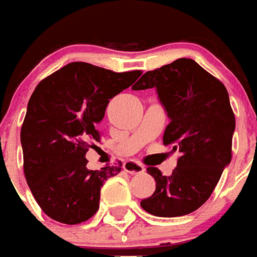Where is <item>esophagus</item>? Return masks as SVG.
Instances as JSON below:
<instances>
[{
  "label": "esophagus",
  "mask_w": 257,
  "mask_h": 257,
  "mask_svg": "<svg viewBox=\"0 0 257 257\" xmlns=\"http://www.w3.org/2000/svg\"><path fill=\"white\" fill-rule=\"evenodd\" d=\"M123 169H124L127 173H131V175H140V173L145 172L144 165L140 163H137L134 160H128V161H126V163L123 164Z\"/></svg>",
  "instance_id": "esophagus-1"
}]
</instances>
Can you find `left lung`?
Returning <instances> with one entry per match:
<instances>
[{
    "label": "left lung",
    "mask_w": 257,
    "mask_h": 257,
    "mask_svg": "<svg viewBox=\"0 0 257 257\" xmlns=\"http://www.w3.org/2000/svg\"><path fill=\"white\" fill-rule=\"evenodd\" d=\"M149 88L157 89L171 119L164 145L179 150L180 157L171 176L148 168L156 191L141 200V207L157 217H181L209 199L230 163L236 119L225 85L190 58L146 71L134 90Z\"/></svg>",
    "instance_id": "1"
}]
</instances>
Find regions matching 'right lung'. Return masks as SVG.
<instances>
[{
  "instance_id": "obj_1",
  "label": "right lung",
  "mask_w": 257,
  "mask_h": 257,
  "mask_svg": "<svg viewBox=\"0 0 257 257\" xmlns=\"http://www.w3.org/2000/svg\"><path fill=\"white\" fill-rule=\"evenodd\" d=\"M141 70L115 73L71 62L35 88L21 126L24 175L40 209L58 222L77 225L99 210L104 181L121 163L86 168V152L101 141L97 124L109 99L136 82Z\"/></svg>"
}]
</instances>
